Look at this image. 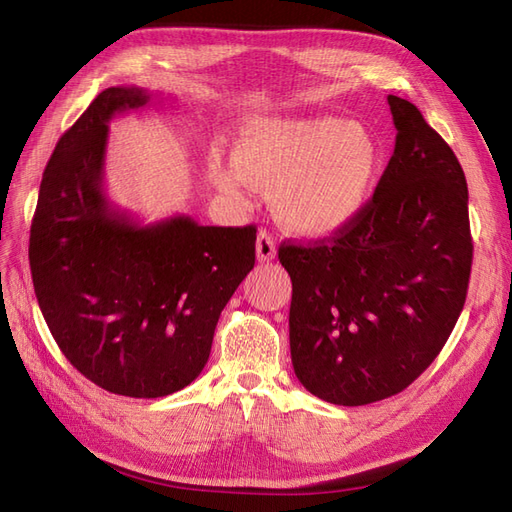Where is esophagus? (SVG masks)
<instances>
[{"label": "esophagus", "mask_w": 512, "mask_h": 512, "mask_svg": "<svg viewBox=\"0 0 512 512\" xmlns=\"http://www.w3.org/2000/svg\"><path fill=\"white\" fill-rule=\"evenodd\" d=\"M275 254H277V250H275L273 237L269 235L267 230H260L258 237H256V258H258V262H269V260L275 258Z\"/></svg>", "instance_id": "34e87169"}]
</instances>
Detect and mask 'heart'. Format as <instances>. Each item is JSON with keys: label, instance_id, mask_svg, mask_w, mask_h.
<instances>
[{"label": "heart", "instance_id": "obj_1", "mask_svg": "<svg viewBox=\"0 0 512 512\" xmlns=\"http://www.w3.org/2000/svg\"><path fill=\"white\" fill-rule=\"evenodd\" d=\"M380 162V145L363 123L258 117L241 130L235 160L213 166V179L237 196L252 183L269 188L277 222L294 235L322 237L363 211Z\"/></svg>", "mask_w": 512, "mask_h": 512}]
</instances>
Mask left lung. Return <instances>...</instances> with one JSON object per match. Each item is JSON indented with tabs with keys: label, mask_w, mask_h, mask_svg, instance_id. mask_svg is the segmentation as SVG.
<instances>
[{
	"label": "left lung",
	"mask_w": 512,
	"mask_h": 512,
	"mask_svg": "<svg viewBox=\"0 0 512 512\" xmlns=\"http://www.w3.org/2000/svg\"><path fill=\"white\" fill-rule=\"evenodd\" d=\"M386 100L397 136L374 198L335 237L280 247L294 374L335 406L374 404L421 376L470 282L463 168L412 102Z\"/></svg>",
	"instance_id": "1"
}]
</instances>
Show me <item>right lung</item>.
I'll return each mask as SVG.
<instances>
[{
    "label": "right lung",
    "mask_w": 512,
    "mask_h": 512,
    "mask_svg": "<svg viewBox=\"0 0 512 512\" xmlns=\"http://www.w3.org/2000/svg\"><path fill=\"white\" fill-rule=\"evenodd\" d=\"M141 87H108L59 138L29 235L42 316L66 359L100 389L164 397L203 371L215 324L254 269L256 228L190 215L141 224L104 190L108 123L151 106Z\"/></svg>",
    "instance_id": "obj_1"
}]
</instances>
